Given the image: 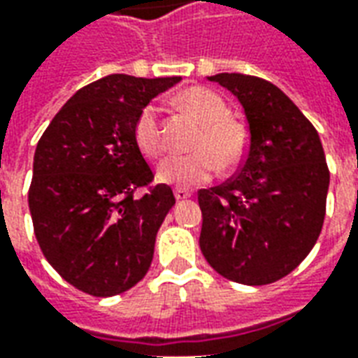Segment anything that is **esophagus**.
Masks as SVG:
<instances>
[{
	"mask_svg": "<svg viewBox=\"0 0 358 358\" xmlns=\"http://www.w3.org/2000/svg\"><path fill=\"white\" fill-rule=\"evenodd\" d=\"M174 197H176L178 201H184L187 197H192V192L186 189V187H176V189H174Z\"/></svg>",
	"mask_w": 358,
	"mask_h": 358,
	"instance_id": "1",
	"label": "esophagus"
}]
</instances>
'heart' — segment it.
Segmentation results:
<instances>
[{"label":"heart","mask_w":358,"mask_h":358,"mask_svg":"<svg viewBox=\"0 0 358 358\" xmlns=\"http://www.w3.org/2000/svg\"><path fill=\"white\" fill-rule=\"evenodd\" d=\"M182 103L203 120L192 153H172L159 164V180L174 186H197L222 169H234L248 153V130L230 117L222 95L209 88H189L180 95ZM134 140L143 155L159 157L166 148L161 107L157 101L143 105L134 122Z\"/></svg>","instance_id":"heart-1"}]
</instances>
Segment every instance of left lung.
Listing matches in <instances>:
<instances>
[{"mask_svg":"<svg viewBox=\"0 0 358 358\" xmlns=\"http://www.w3.org/2000/svg\"><path fill=\"white\" fill-rule=\"evenodd\" d=\"M245 110L248 155L238 174L199 189V248L220 276L272 284L315 248L326 215L330 171L316 128L280 88L259 76H210Z\"/></svg>","mask_w":358,"mask_h":358,"instance_id":"left-lung-1","label":"left lung"}]
</instances>
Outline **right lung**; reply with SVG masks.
<instances>
[{"label": "right lung", "instance_id": "1", "mask_svg": "<svg viewBox=\"0 0 358 358\" xmlns=\"http://www.w3.org/2000/svg\"><path fill=\"white\" fill-rule=\"evenodd\" d=\"M176 82L109 74L78 90L38 141L28 189L36 240L59 276L94 297L118 295L148 274L176 203L171 186H151L134 140L141 107Z\"/></svg>", "mask_w": 358, "mask_h": 358}]
</instances>
